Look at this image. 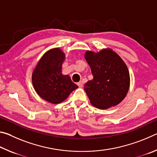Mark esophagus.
<instances>
[{"mask_svg": "<svg viewBox=\"0 0 157 157\" xmlns=\"http://www.w3.org/2000/svg\"><path fill=\"white\" fill-rule=\"evenodd\" d=\"M77 84H78V86L79 87V88H82V87L83 86V82H82V81L78 82V83Z\"/></svg>", "mask_w": 157, "mask_h": 157, "instance_id": "34e87169", "label": "esophagus"}]
</instances>
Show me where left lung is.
<instances>
[{
  "label": "left lung",
  "mask_w": 157,
  "mask_h": 157,
  "mask_svg": "<svg viewBox=\"0 0 157 157\" xmlns=\"http://www.w3.org/2000/svg\"><path fill=\"white\" fill-rule=\"evenodd\" d=\"M84 58L94 76L84 85L91 104L100 109L118 105L125 98L130 85L125 63L109 48L98 52L87 50Z\"/></svg>",
  "instance_id": "left-lung-1"
}]
</instances>
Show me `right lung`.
Masks as SVG:
<instances>
[{
	"mask_svg": "<svg viewBox=\"0 0 157 157\" xmlns=\"http://www.w3.org/2000/svg\"><path fill=\"white\" fill-rule=\"evenodd\" d=\"M66 55L59 48L48 50L41 57L32 74L34 90L42 99L59 104L78 86L68 75L62 74Z\"/></svg>",
	"mask_w": 157,
	"mask_h": 157,
	"instance_id": "obj_1",
	"label": "right lung"
}]
</instances>
